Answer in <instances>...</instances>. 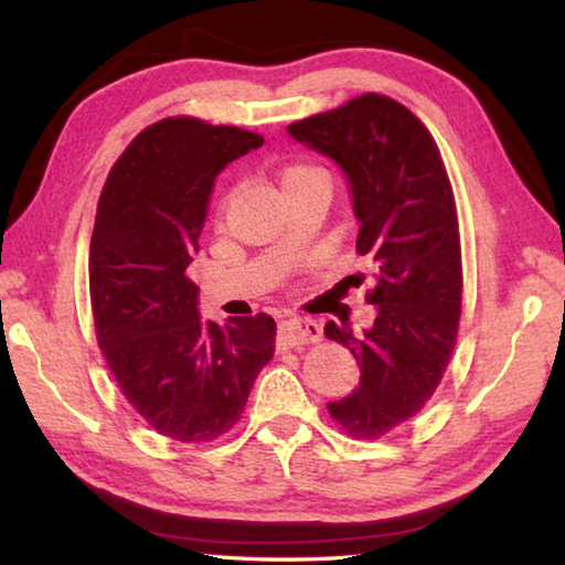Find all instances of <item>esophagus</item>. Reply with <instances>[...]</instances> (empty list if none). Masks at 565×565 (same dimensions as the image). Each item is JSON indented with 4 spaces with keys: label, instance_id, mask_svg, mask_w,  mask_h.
<instances>
[{
    "label": "esophagus",
    "instance_id": "obj_1",
    "mask_svg": "<svg viewBox=\"0 0 565 565\" xmlns=\"http://www.w3.org/2000/svg\"><path fill=\"white\" fill-rule=\"evenodd\" d=\"M321 339V327L313 319L306 317H289L279 327V347H303V343H317Z\"/></svg>",
    "mask_w": 565,
    "mask_h": 565
}]
</instances>
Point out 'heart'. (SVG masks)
<instances>
[{
	"instance_id": "heart-1",
	"label": "heart",
	"mask_w": 565,
	"mask_h": 565,
	"mask_svg": "<svg viewBox=\"0 0 565 565\" xmlns=\"http://www.w3.org/2000/svg\"><path fill=\"white\" fill-rule=\"evenodd\" d=\"M306 184H327V174H323L319 167L301 164V161H296V164H289L281 169V174H279L281 194L299 189V186H306Z\"/></svg>"
}]
</instances>
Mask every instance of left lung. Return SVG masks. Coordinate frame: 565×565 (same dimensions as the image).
Instances as JSON below:
<instances>
[{
    "mask_svg": "<svg viewBox=\"0 0 565 565\" xmlns=\"http://www.w3.org/2000/svg\"><path fill=\"white\" fill-rule=\"evenodd\" d=\"M286 131L347 177L356 252L371 259L376 284L369 329L356 333L349 321L323 329L361 366L359 386L331 401L329 414L356 438L384 436L434 396L456 347L463 279L451 181L424 124L381 94Z\"/></svg>",
    "mask_w": 565,
    "mask_h": 565,
    "instance_id": "obj_1",
    "label": "left lung"
}]
</instances>
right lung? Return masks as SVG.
<instances>
[{"instance_id": "1", "label": "right lung", "mask_w": 565, "mask_h": 565, "mask_svg": "<svg viewBox=\"0 0 565 565\" xmlns=\"http://www.w3.org/2000/svg\"><path fill=\"white\" fill-rule=\"evenodd\" d=\"M262 145L236 127L157 121L117 159L99 196L89 254L99 349L137 414L181 444L226 434L274 356L271 317L202 321L186 276L216 177Z\"/></svg>"}]
</instances>
